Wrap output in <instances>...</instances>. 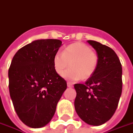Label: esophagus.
Segmentation results:
<instances>
[{"mask_svg":"<svg viewBox=\"0 0 133 133\" xmlns=\"http://www.w3.org/2000/svg\"><path fill=\"white\" fill-rule=\"evenodd\" d=\"M67 87H68V88H72L73 85H72V83H70V82H67Z\"/></svg>","mask_w":133,"mask_h":133,"instance_id":"1","label":"esophagus"}]
</instances>
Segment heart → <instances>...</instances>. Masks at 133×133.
<instances>
[{"label": "heart", "instance_id": "obj_1", "mask_svg": "<svg viewBox=\"0 0 133 133\" xmlns=\"http://www.w3.org/2000/svg\"><path fill=\"white\" fill-rule=\"evenodd\" d=\"M70 64V69L63 72ZM55 72L69 81H77L80 79L90 78L96 72L98 55L87 44L75 43L65 48L62 53H58L53 59Z\"/></svg>", "mask_w": 133, "mask_h": 133}]
</instances>
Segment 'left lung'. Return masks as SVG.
Wrapping results in <instances>:
<instances>
[{"mask_svg":"<svg viewBox=\"0 0 133 133\" xmlns=\"http://www.w3.org/2000/svg\"><path fill=\"white\" fill-rule=\"evenodd\" d=\"M88 43L97 52L98 64L85 84H75V108L82 121L98 126L109 120L117 109L122 89V69L111 48L94 40Z\"/></svg>","mask_w":133,"mask_h":133,"instance_id":"8db88e82","label":"left lung"}]
</instances>
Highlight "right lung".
Listing matches in <instances>:
<instances>
[{
    "mask_svg": "<svg viewBox=\"0 0 133 133\" xmlns=\"http://www.w3.org/2000/svg\"><path fill=\"white\" fill-rule=\"evenodd\" d=\"M61 43L56 39L35 40L20 48L11 61L10 96L19 119L30 128H42L51 120L66 89L53 64Z\"/></svg>",
    "mask_w": 133,
    "mask_h": 133,
    "instance_id": "1",
    "label": "right lung"
}]
</instances>
